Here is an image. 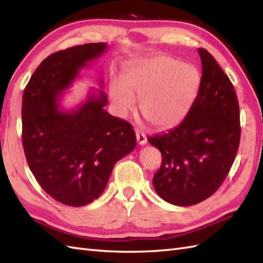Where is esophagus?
Wrapping results in <instances>:
<instances>
[{
  "mask_svg": "<svg viewBox=\"0 0 263 263\" xmlns=\"http://www.w3.org/2000/svg\"><path fill=\"white\" fill-rule=\"evenodd\" d=\"M136 136H137V141H138L139 144H140V146H143V144L147 143V137H146V135H144L143 132L137 131Z\"/></svg>",
  "mask_w": 263,
  "mask_h": 263,
  "instance_id": "1",
  "label": "esophagus"
}]
</instances>
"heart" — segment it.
Segmentation results:
<instances>
[{"mask_svg":"<svg viewBox=\"0 0 263 263\" xmlns=\"http://www.w3.org/2000/svg\"><path fill=\"white\" fill-rule=\"evenodd\" d=\"M201 77L192 64L167 57L142 59L128 68L123 83L114 81L109 95L121 115L136 109L140 99L142 116L159 130L176 126L191 109L198 96Z\"/></svg>","mask_w":263,"mask_h":263,"instance_id":"heart-1","label":"heart"}]
</instances>
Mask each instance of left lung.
I'll return each mask as SVG.
<instances>
[{"label":"left lung","mask_w":263,"mask_h":263,"mask_svg":"<svg viewBox=\"0 0 263 263\" xmlns=\"http://www.w3.org/2000/svg\"><path fill=\"white\" fill-rule=\"evenodd\" d=\"M202 77L198 96L181 124L148 138L161 153L153 178L161 199L192 205L208 199L224 182L241 139L239 107L230 78L204 48H198Z\"/></svg>","instance_id":"obj_1"}]
</instances>
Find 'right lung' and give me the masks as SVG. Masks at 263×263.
<instances>
[{
	"label": "right lung",
	"mask_w": 263,
	"mask_h": 263,
	"mask_svg": "<svg viewBox=\"0 0 263 263\" xmlns=\"http://www.w3.org/2000/svg\"><path fill=\"white\" fill-rule=\"evenodd\" d=\"M107 48L91 43L49 55L39 64L22 97V144L28 166L47 194L81 206L99 198L117 160L136 148L130 123L104 109L102 89L76 109L63 110L60 97L79 71Z\"/></svg>",
	"instance_id": "obj_1"
}]
</instances>
